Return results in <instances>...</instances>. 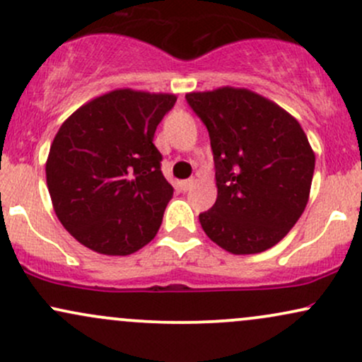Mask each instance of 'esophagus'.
<instances>
[{
    "label": "esophagus",
    "mask_w": 362,
    "mask_h": 362,
    "mask_svg": "<svg viewBox=\"0 0 362 362\" xmlns=\"http://www.w3.org/2000/svg\"><path fill=\"white\" fill-rule=\"evenodd\" d=\"M194 184H195L194 178H187V180L180 182V187H182V190H184V192H189V190L194 187Z\"/></svg>",
    "instance_id": "obj_1"
}]
</instances>
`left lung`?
<instances>
[{
  "label": "left lung",
  "mask_w": 362,
  "mask_h": 362,
  "mask_svg": "<svg viewBox=\"0 0 362 362\" xmlns=\"http://www.w3.org/2000/svg\"><path fill=\"white\" fill-rule=\"evenodd\" d=\"M209 132L218 199L199 214L224 250L248 255L279 243L305 211L315 155L300 122L245 88L187 93Z\"/></svg>",
  "instance_id": "obj_1"
}]
</instances>
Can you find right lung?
Listing matches in <instances>:
<instances>
[{"mask_svg": "<svg viewBox=\"0 0 362 362\" xmlns=\"http://www.w3.org/2000/svg\"><path fill=\"white\" fill-rule=\"evenodd\" d=\"M177 97L114 90L64 120L45 177L54 211L81 245L129 255L155 238L173 187L153 138Z\"/></svg>", "mask_w": 362, "mask_h": 362, "instance_id": "add662e5", "label": "right lung"}]
</instances>
